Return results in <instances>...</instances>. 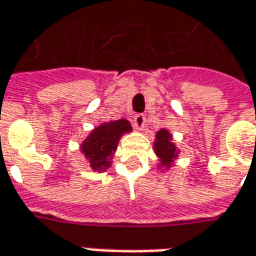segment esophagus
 Returning <instances> with one entry per match:
<instances>
[{
	"mask_svg": "<svg viewBox=\"0 0 256 256\" xmlns=\"http://www.w3.org/2000/svg\"><path fill=\"white\" fill-rule=\"evenodd\" d=\"M133 124H134V128H137V130H142V128H145V116L144 115H141V114L136 115L133 119Z\"/></svg>",
	"mask_w": 256,
	"mask_h": 256,
	"instance_id": "esophagus-1",
	"label": "esophagus"
}]
</instances>
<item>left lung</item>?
Here are the masks:
<instances>
[{
  "label": "left lung",
  "mask_w": 256,
  "mask_h": 256,
  "mask_svg": "<svg viewBox=\"0 0 256 256\" xmlns=\"http://www.w3.org/2000/svg\"><path fill=\"white\" fill-rule=\"evenodd\" d=\"M154 150L159 159L158 164L160 167L162 172L168 170L180 155V150L172 142V136L167 128H160L159 132H156Z\"/></svg>",
  "instance_id": "1"
}]
</instances>
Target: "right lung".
I'll return each instance as SVG.
<instances>
[{"label": "right lung", "instance_id": "add662e5", "mask_svg": "<svg viewBox=\"0 0 256 256\" xmlns=\"http://www.w3.org/2000/svg\"><path fill=\"white\" fill-rule=\"evenodd\" d=\"M130 132L132 126L126 119L101 123L90 132L80 144V152L93 172H104L111 167V159L116 150L119 140L123 134Z\"/></svg>", "mask_w": 256, "mask_h": 256}]
</instances>
